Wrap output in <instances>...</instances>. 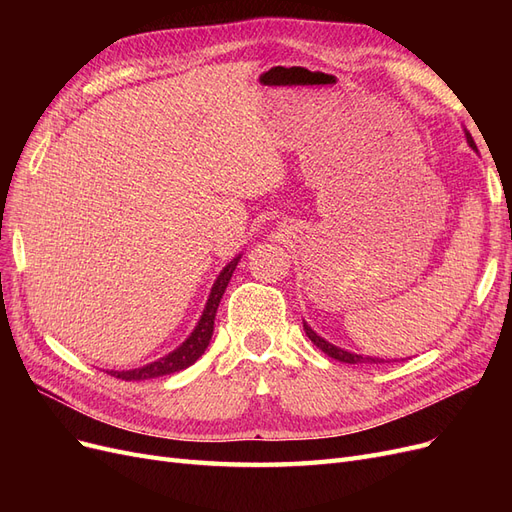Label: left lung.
Returning <instances> with one entry per match:
<instances>
[{"label":"left lung","instance_id":"left-lung-1","mask_svg":"<svg viewBox=\"0 0 512 512\" xmlns=\"http://www.w3.org/2000/svg\"><path fill=\"white\" fill-rule=\"evenodd\" d=\"M468 136V143H470V147L472 149H476V145H474V138L470 136V134H466ZM303 329H305V335L312 339V342L324 352V354H329L331 359H335V361H342V363H350V365H356V363H369V365H378V363H384V359H376V356H361V354H352V352H346V350H342V348H337V346H333V344H329V342H324V339L320 337V335H316L312 329L307 327V324L303 322Z\"/></svg>","mask_w":512,"mask_h":512}]
</instances>
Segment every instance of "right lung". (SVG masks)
<instances>
[{"mask_svg":"<svg viewBox=\"0 0 512 512\" xmlns=\"http://www.w3.org/2000/svg\"><path fill=\"white\" fill-rule=\"evenodd\" d=\"M237 262H239V256L235 260H230L228 265L224 267V271L220 273L218 280H215L205 312L198 320V327L175 352H170L168 356H164V359H160L156 363H149L145 367H138V369H132V371H108V374L126 380V382H134V380H149V378L168 376V374H175V371H181L185 367L194 365L198 361V356L203 354L209 346V339L213 335L215 312H218L220 299H222V294H224V290L230 282L232 271H235V267H237Z\"/></svg>","mask_w":512,"mask_h":512,"instance_id":"obj_1","label":"right lung"}]
</instances>
